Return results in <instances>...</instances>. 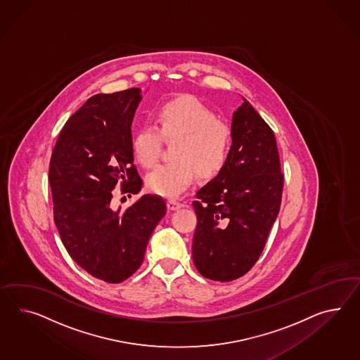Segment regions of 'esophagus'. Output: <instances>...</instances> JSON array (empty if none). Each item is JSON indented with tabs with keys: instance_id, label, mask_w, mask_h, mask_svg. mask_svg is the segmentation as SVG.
Listing matches in <instances>:
<instances>
[{
	"instance_id": "34e87169",
	"label": "esophagus",
	"mask_w": 360,
	"mask_h": 360,
	"mask_svg": "<svg viewBox=\"0 0 360 360\" xmlns=\"http://www.w3.org/2000/svg\"><path fill=\"white\" fill-rule=\"evenodd\" d=\"M182 207H184V204L181 202H176V200H173V199L167 200V208H169L170 211H176V210H179V208H182Z\"/></svg>"
}]
</instances>
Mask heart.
<instances>
[{
    "label": "heart",
    "instance_id": "obj_1",
    "mask_svg": "<svg viewBox=\"0 0 360 360\" xmlns=\"http://www.w3.org/2000/svg\"><path fill=\"white\" fill-rule=\"evenodd\" d=\"M158 129L139 127L132 136L134 155L143 167L158 162L162 138L176 141L172 162L161 164L147 176V187L165 198H176L191 184L198 172L202 178L217 176L228 164L231 129L193 96L176 97L158 108Z\"/></svg>",
    "mask_w": 360,
    "mask_h": 360
}]
</instances>
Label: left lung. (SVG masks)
<instances>
[{
  "label": "left lung",
  "mask_w": 360,
  "mask_h": 360,
  "mask_svg": "<svg viewBox=\"0 0 360 360\" xmlns=\"http://www.w3.org/2000/svg\"><path fill=\"white\" fill-rule=\"evenodd\" d=\"M233 113L228 164L196 193L193 264L205 278L237 280L263 252L283 188L274 132L245 100Z\"/></svg>",
  "instance_id": "1"
}]
</instances>
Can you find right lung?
I'll list each match as a JSON object with an SVG mask.
<instances>
[{"instance_id": "right-lung-1", "label": "right lung", "mask_w": 360, "mask_h": 360, "mask_svg": "<svg viewBox=\"0 0 360 360\" xmlns=\"http://www.w3.org/2000/svg\"><path fill=\"white\" fill-rule=\"evenodd\" d=\"M141 88L89 97L65 123L49 164L53 217L71 259L91 276L120 283L139 269L149 237L167 213L158 195L126 211L112 208L113 188L138 193L131 123Z\"/></svg>"}]
</instances>
